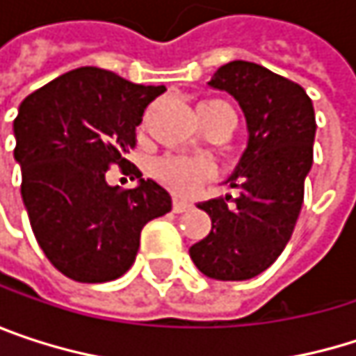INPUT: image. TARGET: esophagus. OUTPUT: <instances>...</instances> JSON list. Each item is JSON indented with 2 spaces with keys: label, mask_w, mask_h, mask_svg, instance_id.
I'll use <instances>...</instances> for the list:
<instances>
[{
  "label": "esophagus",
  "mask_w": 356,
  "mask_h": 356,
  "mask_svg": "<svg viewBox=\"0 0 356 356\" xmlns=\"http://www.w3.org/2000/svg\"><path fill=\"white\" fill-rule=\"evenodd\" d=\"M189 208H191V204L187 200H181V197L173 200V212H187Z\"/></svg>",
  "instance_id": "esophagus-1"
}]
</instances>
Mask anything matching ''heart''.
<instances>
[{
	"mask_svg": "<svg viewBox=\"0 0 356 356\" xmlns=\"http://www.w3.org/2000/svg\"><path fill=\"white\" fill-rule=\"evenodd\" d=\"M225 105L220 101H208L202 103L197 111H210ZM154 175L161 179L165 185H169L175 191H191L195 189L204 179L210 175L208 163L200 159H187V156H163L154 163Z\"/></svg>",
	"mask_w": 356,
	"mask_h": 356,
	"instance_id": "obj_1",
	"label": "heart"
}]
</instances>
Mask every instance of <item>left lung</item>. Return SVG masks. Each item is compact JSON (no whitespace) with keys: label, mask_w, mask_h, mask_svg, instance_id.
Returning a JSON list of instances; mask_svg holds the SVG:
<instances>
[{"label":"left lung","mask_w":356,"mask_h":356,"mask_svg":"<svg viewBox=\"0 0 356 356\" xmlns=\"http://www.w3.org/2000/svg\"><path fill=\"white\" fill-rule=\"evenodd\" d=\"M237 99L248 148L229 177L237 195L197 204L212 231L189 248L197 270L214 280H249L286 248L314 163L316 113L307 92L251 61H231L208 82Z\"/></svg>","instance_id":"obj_1"}]
</instances>
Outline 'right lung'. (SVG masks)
I'll return each instance as SVG.
<instances>
[{"mask_svg":"<svg viewBox=\"0 0 356 356\" xmlns=\"http://www.w3.org/2000/svg\"><path fill=\"white\" fill-rule=\"evenodd\" d=\"M165 86L134 84L108 70L78 67L29 95L14 119V159L36 243L76 282L123 276L140 249L146 222L171 210V195L125 159L136 127ZM117 164L140 179L111 188Z\"/></svg>","mask_w":356,"mask_h":356,"instance_id":"right-lung-1","label":"right lung"}]
</instances>
